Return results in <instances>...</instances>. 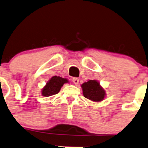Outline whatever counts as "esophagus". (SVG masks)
<instances>
[{"label": "esophagus", "mask_w": 148, "mask_h": 148, "mask_svg": "<svg viewBox=\"0 0 148 148\" xmlns=\"http://www.w3.org/2000/svg\"><path fill=\"white\" fill-rule=\"evenodd\" d=\"M73 84H75V85H78V83H79V79H78V78H73Z\"/></svg>", "instance_id": "esophagus-1"}]
</instances>
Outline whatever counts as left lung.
<instances>
[{
  "mask_svg": "<svg viewBox=\"0 0 148 148\" xmlns=\"http://www.w3.org/2000/svg\"><path fill=\"white\" fill-rule=\"evenodd\" d=\"M84 96L93 102H101L105 97L104 88L95 80H90L81 85Z\"/></svg>",
  "mask_w": 148,
  "mask_h": 148,
  "instance_id": "8db88e82",
  "label": "left lung"
}]
</instances>
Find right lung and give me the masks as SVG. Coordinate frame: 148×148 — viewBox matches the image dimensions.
I'll return each mask as SVG.
<instances>
[{"instance_id":"add662e5","label":"right lung","mask_w":148,"mask_h":148,"mask_svg":"<svg viewBox=\"0 0 148 148\" xmlns=\"http://www.w3.org/2000/svg\"><path fill=\"white\" fill-rule=\"evenodd\" d=\"M68 83V80L60 76H53L42 89V95L44 97H50L60 92L64 84Z\"/></svg>"}]
</instances>
